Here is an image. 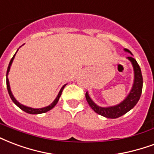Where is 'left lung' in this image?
<instances>
[{
  "label": "left lung",
  "mask_w": 154,
  "mask_h": 154,
  "mask_svg": "<svg viewBox=\"0 0 154 154\" xmlns=\"http://www.w3.org/2000/svg\"><path fill=\"white\" fill-rule=\"evenodd\" d=\"M124 51L132 55L131 51H129L127 48H124ZM127 58L130 61L131 65H132V67H133L134 80L130 92L124 100L121 101L120 103L115 105V106L103 107V106H98L95 103L94 101L92 100V98L90 97L88 92H87L86 94H85L87 101H88L90 107L97 114H100L101 116L106 117L107 119H117V118L122 116L123 114H127L137 104L140 98V96H141L143 78H142L140 67V66L138 65L136 59L133 58L131 56L128 57Z\"/></svg>",
  "instance_id": "1"
}]
</instances>
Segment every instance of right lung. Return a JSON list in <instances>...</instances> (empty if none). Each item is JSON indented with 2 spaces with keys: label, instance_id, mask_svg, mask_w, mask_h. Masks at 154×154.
I'll use <instances>...</instances> for the list:
<instances>
[{
  "label": "right lung",
  "instance_id": "1",
  "mask_svg": "<svg viewBox=\"0 0 154 154\" xmlns=\"http://www.w3.org/2000/svg\"><path fill=\"white\" fill-rule=\"evenodd\" d=\"M17 50V52H18ZM16 52V53H17ZM16 53L14 55V57H12V59L10 60V63H9V66H8V69H7V73H6V85H7V90H8V92H9V95H10V98H11V100H13V102L15 104L16 106H18V108H20L22 110H23L25 111L26 113L27 114H43V113H46V112L49 111L50 109L54 108V106H56L57 102H58V100H59V98L61 97V95H62V92L63 91V88H65V86L67 84H64L63 86L62 87V88L60 89L59 92H58V94L57 96V97L55 98V100L52 102V103L48 106H45V107H43V108H38V109H35V108H32V107H28V106H26L23 105V104H21L20 102H18V100H16L15 97H14V95H13L12 92H11V89H10V81H9V79H8V75H9V72H10V67H11V65L13 63V61L14 59V57L16 55Z\"/></svg>",
  "mask_w": 154,
  "mask_h": 154
}]
</instances>
